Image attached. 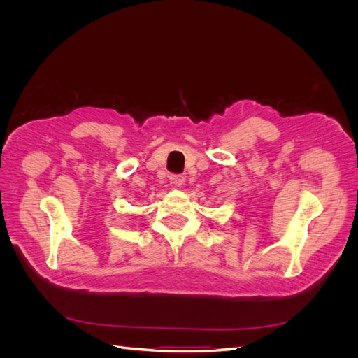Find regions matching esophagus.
Returning <instances> with one entry per match:
<instances>
[{
	"label": "esophagus",
	"instance_id": "obj_1",
	"mask_svg": "<svg viewBox=\"0 0 358 358\" xmlns=\"http://www.w3.org/2000/svg\"><path fill=\"white\" fill-rule=\"evenodd\" d=\"M170 182L173 183V185H176V187H180L183 182H185V178H183L182 175H170Z\"/></svg>",
	"mask_w": 358,
	"mask_h": 358
}]
</instances>
